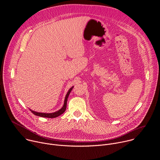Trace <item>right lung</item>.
Masks as SVG:
<instances>
[{
	"label": "right lung",
	"mask_w": 160,
	"mask_h": 160,
	"mask_svg": "<svg viewBox=\"0 0 160 160\" xmlns=\"http://www.w3.org/2000/svg\"><path fill=\"white\" fill-rule=\"evenodd\" d=\"M73 86L68 91V92L66 95V97H65V99H64V104H63V106L58 111H56V112H51V113H45V112H36V111H34L32 109H30V110L32 111V113H33L36 116H38V117H44V118H56L59 116H60L61 114H62L65 110H66V104H67V100H68V96H69V94H70L72 90L73 89Z\"/></svg>",
	"instance_id": "add662e5"
}]
</instances>
